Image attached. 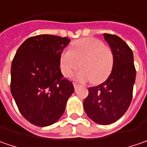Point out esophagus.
<instances>
[{"label":"esophagus","instance_id":"1","mask_svg":"<svg viewBox=\"0 0 147 147\" xmlns=\"http://www.w3.org/2000/svg\"><path fill=\"white\" fill-rule=\"evenodd\" d=\"M73 85H74V88H75V90H76V89L78 88V86H79V85H77V84H75V83H74Z\"/></svg>","mask_w":147,"mask_h":147}]
</instances>
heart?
I'll return each instance as SVG.
<instances>
[{
  "label": "heart",
  "mask_w": 147,
  "mask_h": 147,
  "mask_svg": "<svg viewBox=\"0 0 147 147\" xmlns=\"http://www.w3.org/2000/svg\"><path fill=\"white\" fill-rule=\"evenodd\" d=\"M114 63L112 49L104 42L94 38L77 40L72 44L71 49H66L60 57V67L66 77H71L80 67L76 79L85 82L91 80L99 84L108 79L111 74Z\"/></svg>",
  "instance_id": "b5f03b06"
}]
</instances>
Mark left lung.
Masks as SVG:
<instances>
[{
	"label": "left lung",
	"instance_id": "obj_1",
	"mask_svg": "<svg viewBox=\"0 0 147 147\" xmlns=\"http://www.w3.org/2000/svg\"><path fill=\"white\" fill-rule=\"evenodd\" d=\"M104 38L113 53V67L104 83L88 89L83 105L92 121L109 125L122 118L130 106L136 69L132 51L121 38L109 34H104Z\"/></svg>",
	"mask_w": 147,
	"mask_h": 147
}]
</instances>
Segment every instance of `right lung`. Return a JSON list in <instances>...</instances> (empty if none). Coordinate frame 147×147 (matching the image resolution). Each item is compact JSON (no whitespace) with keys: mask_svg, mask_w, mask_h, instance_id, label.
<instances>
[{"mask_svg":"<svg viewBox=\"0 0 147 147\" xmlns=\"http://www.w3.org/2000/svg\"><path fill=\"white\" fill-rule=\"evenodd\" d=\"M68 38L41 34L29 38L18 48L11 64L10 91L23 117L32 124H53L74 93L64 78L60 57Z\"/></svg>","mask_w":147,"mask_h":147,"instance_id":"1","label":"right lung"}]
</instances>
